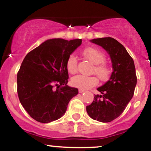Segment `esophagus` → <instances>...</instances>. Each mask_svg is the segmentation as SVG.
<instances>
[{
	"label": "esophagus",
	"instance_id": "1",
	"mask_svg": "<svg viewBox=\"0 0 151 151\" xmlns=\"http://www.w3.org/2000/svg\"><path fill=\"white\" fill-rule=\"evenodd\" d=\"M84 91H84V89H79V93H83V92H84Z\"/></svg>",
	"mask_w": 151,
	"mask_h": 151
}]
</instances>
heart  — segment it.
Returning a JSON list of instances; mask_svg holds the SVG:
<instances>
[{
  "mask_svg": "<svg viewBox=\"0 0 151 151\" xmlns=\"http://www.w3.org/2000/svg\"><path fill=\"white\" fill-rule=\"evenodd\" d=\"M81 54L84 58L94 64L93 72L96 74L100 79L104 80L108 77L109 74V68L105 63V55L101 50L93 47H88L81 51ZM78 61L75 55L72 54L67 58L66 62V67L67 70L71 74H74L77 71ZM72 84L75 87L80 89H88L93 86L97 85L99 80L94 76H84L82 74L72 77L71 80Z\"/></svg>",
  "mask_w": 151,
  "mask_h": 151,
  "instance_id": "obj_1",
  "label": "heart"
}]
</instances>
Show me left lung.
<instances>
[{
  "instance_id": "1",
  "label": "left lung",
  "mask_w": 151,
  "mask_h": 151,
  "mask_svg": "<svg viewBox=\"0 0 151 151\" xmlns=\"http://www.w3.org/2000/svg\"><path fill=\"white\" fill-rule=\"evenodd\" d=\"M110 55L112 72L106 82L99 87L100 95H95L86 111L91 119L100 122H111L124 112L132 99L137 83L134 62L124 46L112 37L91 40Z\"/></svg>"
}]
</instances>
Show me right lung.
<instances>
[{"label":"right lung","mask_w":151,"mask_h":151,"mask_svg":"<svg viewBox=\"0 0 151 151\" xmlns=\"http://www.w3.org/2000/svg\"><path fill=\"white\" fill-rule=\"evenodd\" d=\"M82 40L50 39L27 54L17 74V91L23 108L32 119L50 123L61 118L78 93L67 85V58Z\"/></svg>","instance_id":"right-lung-1"}]
</instances>
